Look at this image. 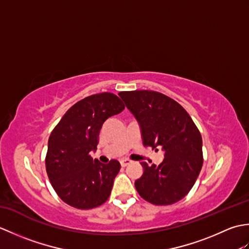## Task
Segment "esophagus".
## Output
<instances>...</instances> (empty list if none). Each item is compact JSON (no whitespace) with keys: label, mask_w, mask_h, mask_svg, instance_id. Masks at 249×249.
Listing matches in <instances>:
<instances>
[{"label":"esophagus","mask_w":249,"mask_h":249,"mask_svg":"<svg viewBox=\"0 0 249 249\" xmlns=\"http://www.w3.org/2000/svg\"><path fill=\"white\" fill-rule=\"evenodd\" d=\"M131 162H133V161H131L130 160H127V158H125V160H121V165H122V167H126V166L130 165Z\"/></svg>","instance_id":"34e87169"}]
</instances>
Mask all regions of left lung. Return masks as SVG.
<instances>
[{
    "label": "left lung",
    "mask_w": 249,
    "mask_h": 249,
    "mask_svg": "<svg viewBox=\"0 0 249 249\" xmlns=\"http://www.w3.org/2000/svg\"><path fill=\"white\" fill-rule=\"evenodd\" d=\"M119 95L139 122L143 145L165 151L158 166L141 162L143 174L135 182L137 192L155 205L178 202L193 188L203 165L198 127L187 111L165 94L142 89Z\"/></svg>",
    "instance_id": "8db88e82"
}]
</instances>
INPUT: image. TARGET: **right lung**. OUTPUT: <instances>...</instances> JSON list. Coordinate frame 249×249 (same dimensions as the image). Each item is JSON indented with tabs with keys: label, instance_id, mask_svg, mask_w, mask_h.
<instances>
[{
	"label": "right lung",
	"instance_id": "1",
	"mask_svg": "<svg viewBox=\"0 0 249 249\" xmlns=\"http://www.w3.org/2000/svg\"><path fill=\"white\" fill-rule=\"evenodd\" d=\"M113 93L104 92L81 99L66 111L51 131L46 170L57 196L80 210L97 208L108 200L121 165L116 160H93L104 122L124 110Z\"/></svg>",
	"mask_w": 249,
	"mask_h": 249
}]
</instances>
